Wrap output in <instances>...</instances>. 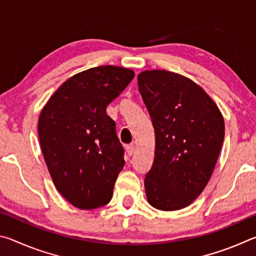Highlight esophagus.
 Masks as SVG:
<instances>
[{"mask_svg":"<svg viewBox=\"0 0 256 256\" xmlns=\"http://www.w3.org/2000/svg\"><path fill=\"white\" fill-rule=\"evenodd\" d=\"M125 151H126V154L131 157V156L134 154V151H136V146H134V144H128L125 146Z\"/></svg>","mask_w":256,"mask_h":256,"instance_id":"1","label":"esophagus"}]
</instances>
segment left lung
<instances>
[{"instance_id": "obj_1", "label": "left lung", "mask_w": 256, "mask_h": 256, "mask_svg": "<svg viewBox=\"0 0 256 256\" xmlns=\"http://www.w3.org/2000/svg\"><path fill=\"white\" fill-rule=\"evenodd\" d=\"M138 92L152 120L156 150L144 188L151 206L180 210L200 196L224 144V122L196 82L166 70L138 76Z\"/></svg>"}]
</instances>
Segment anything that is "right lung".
<instances>
[{
  "label": "right lung",
  "mask_w": 256,
  "mask_h": 256,
  "mask_svg": "<svg viewBox=\"0 0 256 256\" xmlns=\"http://www.w3.org/2000/svg\"><path fill=\"white\" fill-rule=\"evenodd\" d=\"M134 78L102 66L78 73L56 90L40 115L38 136L55 188L79 209L107 204L124 167V149L106 107Z\"/></svg>",
  "instance_id": "1"
}]
</instances>
